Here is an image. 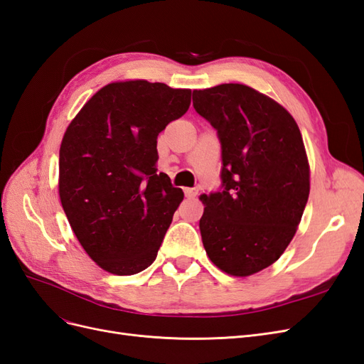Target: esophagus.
<instances>
[{
    "mask_svg": "<svg viewBox=\"0 0 364 364\" xmlns=\"http://www.w3.org/2000/svg\"><path fill=\"white\" fill-rule=\"evenodd\" d=\"M197 194H199V190L197 188H185V196L188 197V199H196Z\"/></svg>",
    "mask_w": 364,
    "mask_h": 364,
    "instance_id": "1",
    "label": "esophagus"
}]
</instances>
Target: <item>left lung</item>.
I'll list each match as a JSON object with an SVG mask.
<instances>
[{
  "instance_id": "1",
  "label": "left lung",
  "mask_w": 364,
  "mask_h": 364,
  "mask_svg": "<svg viewBox=\"0 0 364 364\" xmlns=\"http://www.w3.org/2000/svg\"><path fill=\"white\" fill-rule=\"evenodd\" d=\"M193 106L222 142L223 191L200 196L206 255L245 278L277 261L293 240L310 194L301 130L290 112L250 86L193 91Z\"/></svg>"
}]
</instances>
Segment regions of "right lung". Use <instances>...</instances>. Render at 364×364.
I'll use <instances>...</instances> for the list:
<instances>
[{"mask_svg":"<svg viewBox=\"0 0 364 364\" xmlns=\"http://www.w3.org/2000/svg\"><path fill=\"white\" fill-rule=\"evenodd\" d=\"M190 103L191 90L112 82L65 130L60 203L85 252L109 273H139L158 255L183 191L158 173L156 138Z\"/></svg>","mask_w":364,"mask_h":364,"instance_id":"right-lung-1","label":"right lung"}]
</instances>
